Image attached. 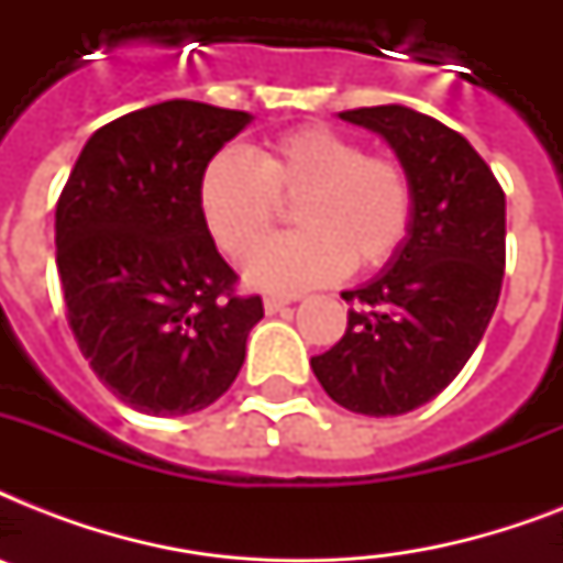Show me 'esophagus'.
Wrapping results in <instances>:
<instances>
[{
	"instance_id": "34e87169",
	"label": "esophagus",
	"mask_w": 563,
	"mask_h": 563,
	"mask_svg": "<svg viewBox=\"0 0 563 563\" xmlns=\"http://www.w3.org/2000/svg\"><path fill=\"white\" fill-rule=\"evenodd\" d=\"M263 307H265V312H268V316H274V312H280V309L289 307V300H286V298H265Z\"/></svg>"
}]
</instances>
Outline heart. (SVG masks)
Returning <instances> with one entry per match:
<instances>
[{"instance_id":"1","label":"heart","mask_w":563,"mask_h":563,"mask_svg":"<svg viewBox=\"0 0 563 563\" xmlns=\"http://www.w3.org/2000/svg\"><path fill=\"white\" fill-rule=\"evenodd\" d=\"M299 201L298 234L245 256L251 286L298 295L347 274L385 265L409 233L415 189L400 163L371 157L333 128L307 125L277 136L265 152L216 154L198 201L203 224L228 256H242L271 229L279 201Z\"/></svg>"}]
</instances>
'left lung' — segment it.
I'll return each instance as SVG.
<instances>
[{"mask_svg":"<svg viewBox=\"0 0 563 563\" xmlns=\"http://www.w3.org/2000/svg\"><path fill=\"white\" fill-rule=\"evenodd\" d=\"M391 145L415 189L409 233L385 272L344 291L365 312L312 371L339 406L391 418L453 383L497 309L506 272V192L462 134L402 104L339 113Z\"/></svg>","mask_w":563,"mask_h":563,"instance_id":"8db88e82","label":"left lung"}]
</instances>
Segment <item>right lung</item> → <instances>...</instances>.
Masks as SVG:
<instances>
[{"label": "right lung", "mask_w": 563, "mask_h": 563, "mask_svg": "<svg viewBox=\"0 0 563 563\" xmlns=\"http://www.w3.org/2000/svg\"><path fill=\"white\" fill-rule=\"evenodd\" d=\"M251 119L187 99L134 110L87 140L57 198L69 330L131 409L161 418L207 409L245 362L263 300L236 295L198 189L207 163Z\"/></svg>", "instance_id": "add662e5"}]
</instances>
